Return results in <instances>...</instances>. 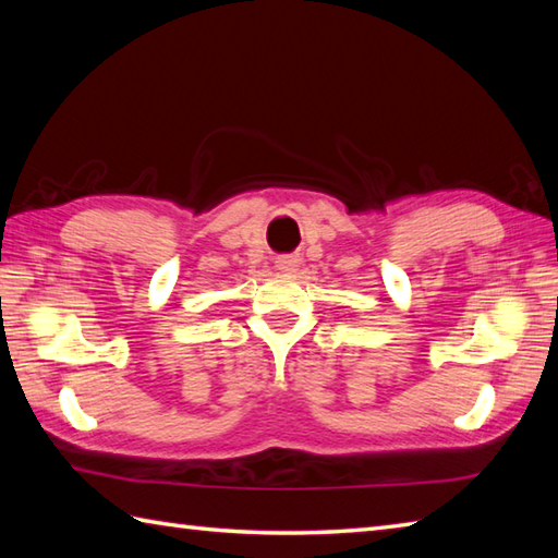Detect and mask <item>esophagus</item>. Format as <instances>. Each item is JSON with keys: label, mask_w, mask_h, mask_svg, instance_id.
<instances>
[{"label": "esophagus", "mask_w": 558, "mask_h": 558, "mask_svg": "<svg viewBox=\"0 0 558 558\" xmlns=\"http://www.w3.org/2000/svg\"><path fill=\"white\" fill-rule=\"evenodd\" d=\"M298 266H300V256H294V254L276 258V268L280 272H294V270H298Z\"/></svg>", "instance_id": "obj_1"}]
</instances>
